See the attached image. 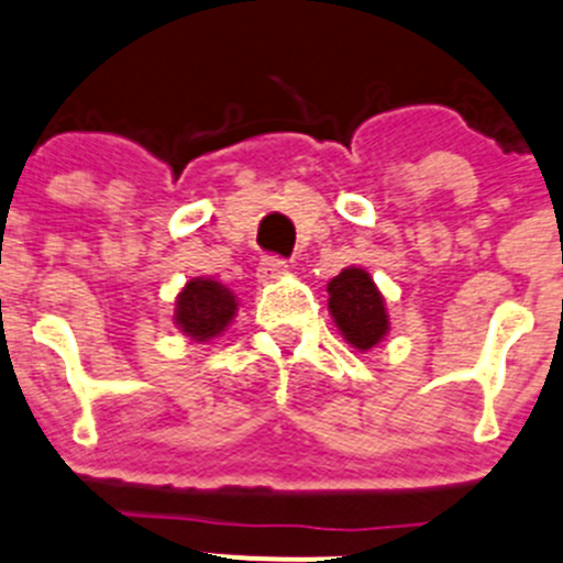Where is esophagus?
Here are the masks:
<instances>
[{
  "instance_id": "obj_1",
  "label": "esophagus",
  "mask_w": 563,
  "mask_h": 563,
  "mask_svg": "<svg viewBox=\"0 0 563 563\" xmlns=\"http://www.w3.org/2000/svg\"><path fill=\"white\" fill-rule=\"evenodd\" d=\"M288 272V264L286 257H277V255H266L261 264H257V280L261 283H269V280H277L280 275H286Z\"/></svg>"
}]
</instances>
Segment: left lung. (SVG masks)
<instances>
[{
    "instance_id": "left-lung-1",
    "label": "left lung",
    "mask_w": 563,
    "mask_h": 563,
    "mask_svg": "<svg viewBox=\"0 0 563 563\" xmlns=\"http://www.w3.org/2000/svg\"><path fill=\"white\" fill-rule=\"evenodd\" d=\"M330 313L355 350H372L386 335L388 317L383 297L364 269H344L328 283Z\"/></svg>"
}]
</instances>
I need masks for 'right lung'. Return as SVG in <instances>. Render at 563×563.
Returning <instances> with one entry per match:
<instances>
[{"instance_id":"right-lung-1","label":"right lung","mask_w":563,"mask_h":563,"mask_svg":"<svg viewBox=\"0 0 563 563\" xmlns=\"http://www.w3.org/2000/svg\"><path fill=\"white\" fill-rule=\"evenodd\" d=\"M235 317V297L217 280L194 277L177 297L175 324L194 341H208L222 333Z\"/></svg>"}]
</instances>
